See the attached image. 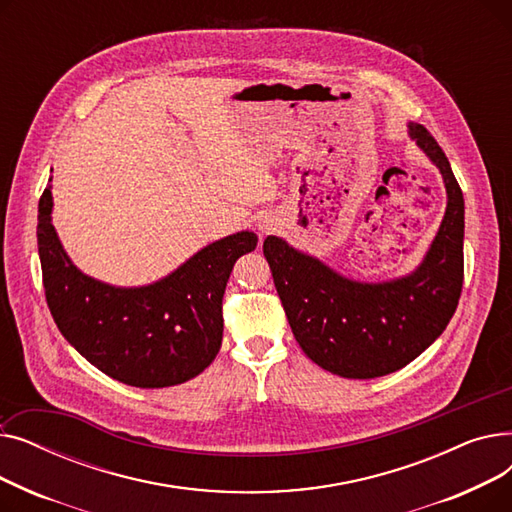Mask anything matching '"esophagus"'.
Segmentation results:
<instances>
[{
	"mask_svg": "<svg viewBox=\"0 0 512 512\" xmlns=\"http://www.w3.org/2000/svg\"><path fill=\"white\" fill-rule=\"evenodd\" d=\"M257 228L261 234H270L272 230L278 228V218L276 215H261L259 222H257Z\"/></svg>",
	"mask_w": 512,
	"mask_h": 512,
	"instance_id": "obj_1",
	"label": "esophagus"
}]
</instances>
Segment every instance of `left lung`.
<instances>
[{"instance_id": "8db88e82", "label": "left lung", "mask_w": 512, "mask_h": 512, "mask_svg": "<svg viewBox=\"0 0 512 512\" xmlns=\"http://www.w3.org/2000/svg\"><path fill=\"white\" fill-rule=\"evenodd\" d=\"M409 137L432 159L446 186V213L417 270L386 282L351 280L324 261L263 240L278 297L303 353L321 369L371 380L417 359L448 326L463 288L465 201L448 157L421 124Z\"/></svg>"}]
</instances>
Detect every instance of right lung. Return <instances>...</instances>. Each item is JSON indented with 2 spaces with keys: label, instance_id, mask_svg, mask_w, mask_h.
<instances>
[{
  "label": "right lung",
  "instance_id": "add662e5",
  "mask_svg": "<svg viewBox=\"0 0 512 512\" xmlns=\"http://www.w3.org/2000/svg\"><path fill=\"white\" fill-rule=\"evenodd\" d=\"M51 209L47 186L37 224L45 299L76 351L105 375L137 388L176 386L209 367L222 346L230 272L240 255L257 247V234L242 230L215 240L166 278L124 288L78 270L51 224Z\"/></svg>",
  "mask_w": 512,
  "mask_h": 512
}]
</instances>
